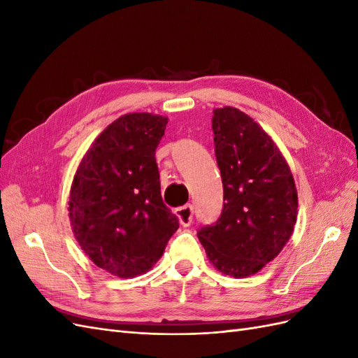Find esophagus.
Segmentation results:
<instances>
[{"instance_id":"1","label":"esophagus","mask_w":358,"mask_h":358,"mask_svg":"<svg viewBox=\"0 0 358 358\" xmlns=\"http://www.w3.org/2000/svg\"><path fill=\"white\" fill-rule=\"evenodd\" d=\"M178 220L180 222L182 227H189L191 222H192V215H194V208L192 204H185L182 206V208H178L175 210Z\"/></svg>"}]
</instances>
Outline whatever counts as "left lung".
I'll use <instances>...</instances> for the list:
<instances>
[{"mask_svg": "<svg viewBox=\"0 0 358 358\" xmlns=\"http://www.w3.org/2000/svg\"><path fill=\"white\" fill-rule=\"evenodd\" d=\"M212 129L224 208L197 234L221 273L246 278L276 258L294 231L296 183L272 137L246 113L215 109Z\"/></svg>", "mask_w": 358, "mask_h": 358, "instance_id": "left-lung-1", "label": "left lung"}]
</instances>
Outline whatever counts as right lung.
<instances>
[{"mask_svg":"<svg viewBox=\"0 0 358 358\" xmlns=\"http://www.w3.org/2000/svg\"><path fill=\"white\" fill-rule=\"evenodd\" d=\"M166 116L128 113L94 140L76 171L69 216L91 262L117 278L146 273L179 221L161 199L155 150Z\"/></svg>","mask_w":358,"mask_h":358,"instance_id":"add662e5","label":"right lung"}]
</instances>
